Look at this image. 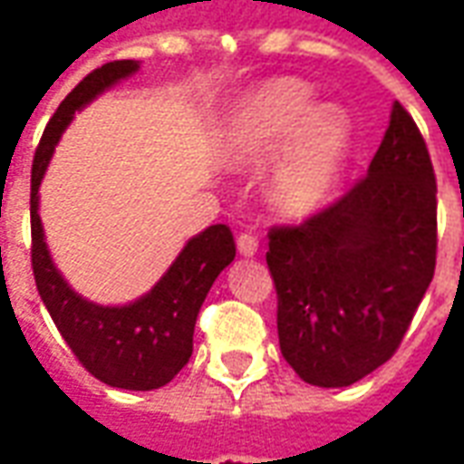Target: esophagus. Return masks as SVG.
<instances>
[{
  "label": "esophagus",
  "instance_id": "obj_1",
  "mask_svg": "<svg viewBox=\"0 0 464 464\" xmlns=\"http://www.w3.org/2000/svg\"><path fill=\"white\" fill-rule=\"evenodd\" d=\"M238 253L246 258H253L258 253V238L253 233H241L238 236Z\"/></svg>",
  "mask_w": 464,
  "mask_h": 464
}]
</instances>
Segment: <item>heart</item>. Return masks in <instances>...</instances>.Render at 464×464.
Wrapping results in <instances>:
<instances>
[{"mask_svg":"<svg viewBox=\"0 0 464 464\" xmlns=\"http://www.w3.org/2000/svg\"><path fill=\"white\" fill-rule=\"evenodd\" d=\"M350 149V119L338 106H315L311 86L276 79L236 111L226 159L238 169L273 166L268 196L291 218H308L331 201Z\"/></svg>","mask_w":464,"mask_h":464,"instance_id":"1","label":"heart"}]
</instances>
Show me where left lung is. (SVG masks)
<instances>
[{
    "label": "left lung",
    "instance_id": "left-lung-1",
    "mask_svg": "<svg viewBox=\"0 0 464 464\" xmlns=\"http://www.w3.org/2000/svg\"><path fill=\"white\" fill-rule=\"evenodd\" d=\"M438 186L395 102L368 173L301 226L268 233L283 358L318 388H348L392 358L435 273Z\"/></svg>",
    "mask_w": 464,
    "mask_h": 464
}]
</instances>
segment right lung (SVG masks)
I'll return each instance as SVG.
<instances>
[{
	"label": "right lung",
	"mask_w": 464,
	"mask_h": 464,
	"mask_svg": "<svg viewBox=\"0 0 464 464\" xmlns=\"http://www.w3.org/2000/svg\"><path fill=\"white\" fill-rule=\"evenodd\" d=\"M136 72L139 62L133 59L94 69L46 123L32 166V268L52 321L94 378L111 388L156 390L171 382L191 358L198 311L218 273L236 258L231 228L216 223L188 238L169 271L141 298L126 305H102L86 301L64 281L52 261L39 218V186L64 129L76 111Z\"/></svg>",
	"instance_id": "obj_1"
}]
</instances>
